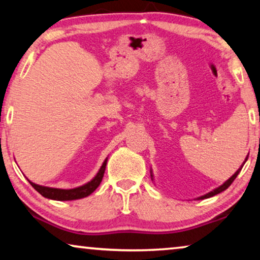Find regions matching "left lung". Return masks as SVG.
<instances>
[{"instance_id": "obj_1", "label": "left lung", "mask_w": 260, "mask_h": 260, "mask_svg": "<svg viewBox=\"0 0 260 260\" xmlns=\"http://www.w3.org/2000/svg\"><path fill=\"white\" fill-rule=\"evenodd\" d=\"M247 158H249V155H246V158H245V160H244V162L241 165V167H239V169L235 172V174L233 175V177H230L229 179H228V180L223 183V185H221L219 187H217V188H215V189H213L211 191H209V193H207V194H205V195H202V197H200V198H198V200H203V199H208V198H211V197H214V195H216V194H219L221 193V191H223V190H225L228 187H229L231 183H233V181L235 180V179H236V177L237 175L239 174V172H241V170H242V167L244 166V164H245V161L247 160ZM151 179H152L153 180V174H152V171H151Z\"/></svg>"}]
</instances>
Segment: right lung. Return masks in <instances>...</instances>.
<instances>
[{
	"label": "right lung",
	"mask_w": 260,
	"mask_h": 260,
	"mask_svg": "<svg viewBox=\"0 0 260 260\" xmlns=\"http://www.w3.org/2000/svg\"><path fill=\"white\" fill-rule=\"evenodd\" d=\"M107 161H108V158H106V160L103 161L102 166L100 167V170L96 173V175H95V177L91 179L89 182H87V183H85V185H82L80 187H77V188H72V189L52 188V187L37 185V183H35L30 180H27V181L30 182V185L32 186L39 194L43 195V197L46 199L57 200V201H72V200L82 199V198L88 197V195L93 193V191L100 186V183H101V181H102L103 174H105Z\"/></svg>",
	"instance_id": "1"
}]
</instances>
